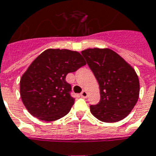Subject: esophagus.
<instances>
[{"label":"esophagus","mask_w":156,"mask_h":156,"mask_svg":"<svg viewBox=\"0 0 156 156\" xmlns=\"http://www.w3.org/2000/svg\"><path fill=\"white\" fill-rule=\"evenodd\" d=\"M87 95H88V93H87V91H83L80 94V96L83 97V98H86V97H87Z\"/></svg>","instance_id":"esophagus-1"}]
</instances>
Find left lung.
<instances>
[{"label": "left lung", "mask_w": 156, "mask_h": 156, "mask_svg": "<svg viewBox=\"0 0 156 156\" xmlns=\"http://www.w3.org/2000/svg\"><path fill=\"white\" fill-rule=\"evenodd\" d=\"M81 53L99 83L101 100L90 106L91 113L105 123L123 119L139 98L140 83L136 71L109 48H88Z\"/></svg>", "instance_id": "8db88e82"}]
</instances>
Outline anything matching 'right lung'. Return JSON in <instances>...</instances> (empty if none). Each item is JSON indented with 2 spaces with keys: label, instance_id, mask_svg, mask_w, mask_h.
<instances>
[{
  "label": "right lung",
  "instance_id": "right-lung-1",
  "mask_svg": "<svg viewBox=\"0 0 156 156\" xmlns=\"http://www.w3.org/2000/svg\"><path fill=\"white\" fill-rule=\"evenodd\" d=\"M86 65L82 55L67 49H47L37 57L20 78V96L26 109L40 120L55 121L74 104L69 73Z\"/></svg>",
  "mask_w": 156,
  "mask_h": 156
}]
</instances>
